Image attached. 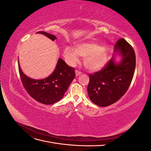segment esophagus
I'll return each mask as SVG.
<instances>
[{
    "instance_id": "esophagus-1",
    "label": "esophagus",
    "mask_w": 151,
    "mask_h": 151,
    "mask_svg": "<svg viewBox=\"0 0 151 151\" xmlns=\"http://www.w3.org/2000/svg\"><path fill=\"white\" fill-rule=\"evenodd\" d=\"M76 76H80L81 74H82V72H80V71H79V70H76Z\"/></svg>"
}]
</instances>
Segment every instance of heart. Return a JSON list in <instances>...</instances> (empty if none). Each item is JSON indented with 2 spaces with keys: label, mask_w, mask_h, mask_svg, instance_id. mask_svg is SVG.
Instances as JSON below:
<instances>
[{
  "label": "heart",
  "mask_w": 151,
  "mask_h": 151,
  "mask_svg": "<svg viewBox=\"0 0 151 151\" xmlns=\"http://www.w3.org/2000/svg\"><path fill=\"white\" fill-rule=\"evenodd\" d=\"M63 56L70 65L79 62V56L84 58V64L91 71L100 70L106 64L108 58L107 50L93 43H81L75 46L74 50L70 47L63 50Z\"/></svg>",
  "instance_id": "b5f03b06"
}]
</instances>
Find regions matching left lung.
I'll return each mask as SVG.
<instances>
[{"mask_svg": "<svg viewBox=\"0 0 151 151\" xmlns=\"http://www.w3.org/2000/svg\"><path fill=\"white\" fill-rule=\"evenodd\" d=\"M114 52L122 57L119 63L115 62L113 55L103 69L89 74V97L99 106H107L118 101L129 89L134 77L136 58L131 45L120 38Z\"/></svg>", "mask_w": 151, "mask_h": 151, "instance_id": "left-lung-1", "label": "left lung"}]
</instances>
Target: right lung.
I'll use <instances>...</instances> for the list:
<instances>
[{
    "mask_svg": "<svg viewBox=\"0 0 151 151\" xmlns=\"http://www.w3.org/2000/svg\"><path fill=\"white\" fill-rule=\"evenodd\" d=\"M36 33L44 35L53 41L57 39L55 36L45 31ZM18 67L26 91L36 101L45 104H52L60 101L76 77L74 68L68 66L60 58L52 74L43 79L36 80L26 76L21 70L19 63Z\"/></svg>",
    "mask_w": 151,
    "mask_h": 151,
    "instance_id": "obj_1",
    "label": "right lung"
}]
</instances>
